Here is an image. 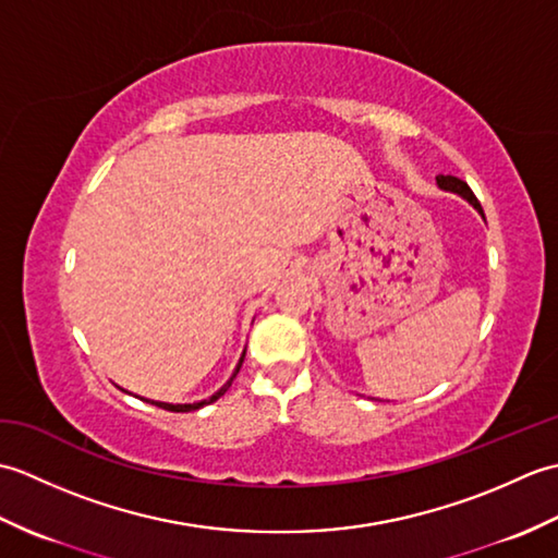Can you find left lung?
<instances>
[{
	"label": "left lung",
	"mask_w": 558,
	"mask_h": 558,
	"mask_svg": "<svg viewBox=\"0 0 558 558\" xmlns=\"http://www.w3.org/2000/svg\"><path fill=\"white\" fill-rule=\"evenodd\" d=\"M436 184H438V189H444V192H450V194H458V196H462L468 201V204L475 208L480 216L484 218V210H482V206H480V201L475 198V194H472V189L468 186V182H462V180H458V177H453V174H438L436 177Z\"/></svg>",
	"instance_id": "8db88e82"
}]
</instances>
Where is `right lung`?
Returning a JSON list of instances; mask_svg holds the SVG:
<instances>
[{
  "instance_id": "1",
  "label": "right lung",
  "mask_w": 558,
  "mask_h": 558,
  "mask_svg": "<svg viewBox=\"0 0 558 558\" xmlns=\"http://www.w3.org/2000/svg\"><path fill=\"white\" fill-rule=\"evenodd\" d=\"M244 354H246V350H242V357H240V362H236L234 372H232V376L228 378V381H225V384H222V386L216 390V393L208 396V398H204V400H196V402H162V400H150V398H141V396H136V398H141V400L150 402V405H158V408H162V410H170V412H194V410H201V408H204V405H210V402H216L220 396L228 393V388L232 386L234 376L240 374V369H242ZM122 390H124V388H122Z\"/></svg>"
}]
</instances>
